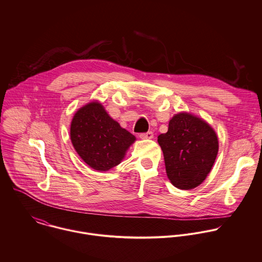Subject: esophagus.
Returning a JSON list of instances; mask_svg holds the SVG:
<instances>
[{
    "mask_svg": "<svg viewBox=\"0 0 262 262\" xmlns=\"http://www.w3.org/2000/svg\"><path fill=\"white\" fill-rule=\"evenodd\" d=\"M139 137H140L141 139H152V138H154V133H152L151 131H148V132H146V133H141V134L139 135Z\"/></svg>",
    "mask_w": 262,
    "mask_h": 262,
    "instance_id": "1",
    "label": "esophagus"
}]
</instances>
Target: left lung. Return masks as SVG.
Segmentation results:
<instances>
[{
    "label": "left lung",
    "mask_w": 262,
    "mask_h": 262,
    "mask_svg": "<svg viewBox=\"0 0 262 262\" xmlns=\"http://www.w3.org/2000/svg\"><path fill=\"white\" fill-rule=\"evenodd\" d=\"M167 176L174 187L190 190L210 173L219 151L213 128L203 119L187 112L176 114L167 133L158 137Z\"/></svg>",
    "instance_id": "obj_1"
}]
</instances>
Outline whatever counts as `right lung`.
I'll return each mask as SVG.
<instances>
[{
	"label": "right lung",
	"mask_w": 262,
	"mask_h": 262,
	"mask_svg": "<svg viewBox=\"0 0 262 262\" xmlns=\"http://www.w3.org/2000/svg\"><path fill=\"white\" fill-rule=\"evenodd\" d=\"M70 138L76 152L91 169L106 172L118 166L136 137L111 118L98 100L73 116Z\"/></svg>",
	"instance_id": "obj_1"
}]
</instances>
